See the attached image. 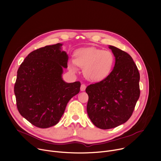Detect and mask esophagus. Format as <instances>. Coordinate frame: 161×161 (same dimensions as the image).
<instances>
[{
	"label": "esophagus",
	"instance_id": "esophagus-1",
	"mask_svg": "<svg viewBox=\"0 0 161 161\" xmlns=\"http://www.w3.org/2000/svg\"><path fill=\"white\" fill-rule=\"evenodd\" d=\"M85 89H86V85L85 84H82L81 85V87H80L81 91H84L85 90Z\"/></svg>",
	"mask_w": 161,
	"mask_h": 161
}]
</instances>
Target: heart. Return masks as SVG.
<instances>
[{
    "label": "heart",
    "mask_w": 161,
    "mask_h": 161,
    "mask_svg": "<svg viewBox=\"0 0 161 161\" xmlns=\"http://www.w3.org/2000/svg\"><path fill=\"white\" fill-rule=\"evenodd\" d=\"M114 56L112 52L91 47L78 49L75 53V59L69 64L72 70L76 66L83 68V74L86 79L97 81L107 78L112 71Z\"/></svg>",
    "instance_id": "obj_1"
}]
</instances>
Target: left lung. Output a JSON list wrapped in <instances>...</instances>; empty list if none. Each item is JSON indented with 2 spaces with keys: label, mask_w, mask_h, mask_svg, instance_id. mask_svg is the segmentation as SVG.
Returning a JSON list of instances; mask_svg holds the SVG:
<instances>
[{
  "label": "left lung",
  "mask_w": 161,
  "mask_h": 161,
  "mask_svg": "<svg viewBox=\"0 0 161 161\" xmlns=\"http://www.w3.org/2000/svg\"><path fill=\"white\" fill-rule=\"evenodd\" d=\"M109 48L115 58L113 70L104 80L85 90L89 96L87 114L96 126L103 130L126 122L140 96V75L132 58L114 46Z\"/></svg>",
  "instance_id": "left-lung-1"
}]
</instances>
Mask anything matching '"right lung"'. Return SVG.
Returning a JSON list of instances; mask_svg holds the SVG:
<instances>
[{"instance_id":"1","label":"right lung","mask_w":161,"mask_h":161,"mask_svg":"<svg viewBox=\"0 0 161 161\" xmlns=\"http://www.w3.org/2000/svg\"><path fill=\"white\" fill-rule=\"evenodd\" d=\"M56 43L30 53L17 71L14 92L20 115L34 126L56 125L69 101L79 93L81 83H66L62 78L68 55Z\"/></svg>"}]
</instances>
